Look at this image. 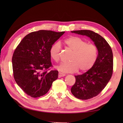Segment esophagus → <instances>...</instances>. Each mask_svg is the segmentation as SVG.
I'll use <instances>...</instances> for the list:
<instances>
[{
	"label": "esophagus",
	"instance_id": "obj_1",
	"mask_svg": "<svg viewBox=\"0 0 123 123\" xmlns=\"http://www.w3.org/2000/svg\"><path fill=\"white\" fill-rule=\"evenodd\" d=\"M66 75V74H62V73H60L59 72V74H58V77L59 78H61V77H64Z\"/></svg>",
	"mask_w": 123,
	"mask_h": 123
}]
</instances>
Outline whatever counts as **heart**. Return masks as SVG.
I'll return each mask as SVG.
<instances>
[{
  "label": "heart",
  "instance_id": "b5f03b06",
  "mask_svg": "<svg viewBox=\"0 0 123 123\" xmlns=\"http://www.w3.org/2000/svg\"><path fill=\"white\" fill-rule=\"evenodd\" d=\"M64 43L72 54L68 63H61L56 67L62 73H73L79 70L80 72L88 71L95 63L98 55L97 46L78 36H70L64 40ZM49 55L55 62H58L61 56V44L56 42L49 49Z\"/></svg>",
  "mask_w": 123,
  "mask_h": 123
}]
</instances>
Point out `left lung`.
Returning <instances> with one entry per match:
<instances>
[{"label": "left lung", "mask_w": 123, "mask_h": 123, "mask_svg": "<svg viewBox=\"0 0 123 123\" xmlns=\"http://www.w3.org/2000/svg\"><path fill=\"white\" fill-rule=\"evenodd\" d=\"M71 32L90 37L98 49L95 63L84 74L75 75V82L71 89L75 97L87 100L101 92L111 79L113 71V52L105 39L92 31L79 30Z\"/></svg>", "instance_id": "1"}]
</instances>
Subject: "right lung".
I'll return each mask as SVG.
<instances>
[{
  "label": "right lung",
  "mask_w": 123,
  "mask_h": 123,
  "mask_svg": "<svg viewBox=\"0 0 123 123\" xmlns=\"http://www.w3.org/2000/svg\"><path fill=\"white\" fill-rule=\"evenodd\" d=\"M65 32L40 30L28 34L16 48L12 57L13 74L16 82L33 98L48 92L58 78V71L51 70V46Z\"/></svg>",
  "instance_id": "right-lung-1"
}]
</instances>
